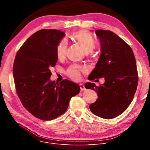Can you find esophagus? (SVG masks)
Returning a JSON list of instances; mask_svg holds the SVG:
<instances>
[{"label": "esophagus", "mask_w": 150, "mask_h": 150, "mask_svg": "<svg viewBox=\"0 0 150 150\" xmlns=\"http://www.w3.org/2000/svg\"><path fill=\"white\" fill-rule=\"evenodd\" d=\"M80 90L81 91H85L86 90V88H85V86L84 84H80Z\"/></svg>", "instance_id": "1"}]
</instances>
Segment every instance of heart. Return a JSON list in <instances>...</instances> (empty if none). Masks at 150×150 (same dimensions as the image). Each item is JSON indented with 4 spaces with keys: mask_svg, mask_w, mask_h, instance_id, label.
Returning <instances> with one entry per match:
<instances>
[{
    "mask_svg": "<svg viewBox=\"0 0 150 150\" xmlns=\"http://www.w3.org/2000/svg\"><path fill=\"white\" fill-rule=\"evenodd\" d=\"M71 38L76 43L79 44L86 53L92 52L95 48L96 41L92 35L86 30H80L74 33ZM67 50V41L62 39L59 41L56 47L57 57L59 59H64L66 57ZM84 69L79 66L72 65L66 70L67 75L72 79L77 80L80 78V72Z\"/></svg>",
    "mask_w": 150,
    "mask_h": 150,
    "instance_id": "1",
    "label": "heart"
}]
</instances>
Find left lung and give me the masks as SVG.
Masks as SVG:
<instances>
[{
    "mask_svg": "<svg viewBox=\"0 0 150 150\" xmlns=\"http://www.w3.org/2000/svg\"><path fill=\"white\" fill-rule=\"evenodd\" d=\"M101 45V54L90 80L103 77L105 83L97 87L86 83L85 88L96 91L98 98L89 105L91 112L105 119L122 114L133 99L138 84L136 59L130 46L112 31H95Z\"/></svg>",
    "mask_w": 150,
    "mask_h": 150,
    "instance_id": "1",
    "label": "left lung"
}]
</instances>
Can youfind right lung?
Wrapping results in <instances>:
<instances>
[{"label": "right lung", "mask_w": 150, "mask_h": 150, "mask_svg": "<svg viewBox=\"0 0 150 150\" xmlns=\"http://www.w3.org/2000/svg\"><path fill=\"white\" fill-rule=\"evenodd\" d=\"M64 32L42 29L23 43L16 55L13 72L18 96L27 111L43 120H51L64 114L80 86L64 80H50L51 67L58 61L56 47Z\"/></svg>", "instance_id": "add662e5"}]
</instances>
